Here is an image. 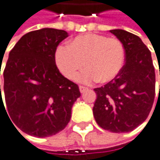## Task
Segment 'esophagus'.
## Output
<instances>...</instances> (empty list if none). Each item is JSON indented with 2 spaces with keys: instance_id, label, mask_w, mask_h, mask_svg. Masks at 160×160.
<instances>
[{
  "instance_id": "esophagus-1",
  "label": "esophagus",
  "mask_w": 160,
  "mask_h": 160,
  "mask_svg": "<svg viewBox=\"0 0 160 160\" xmlns=\"http://www.w3.org/2000/svg\"><path fill=\"white\" fill-rule=\"evenodd\" d=\"M86 90H88V88H87V87H85V86H79V92H81L82 94V93H84Z\"/></svg>"
}]
</instances>
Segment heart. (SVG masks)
Returning <instances> with one entry per match:
<instances>
[{
    "mask_svg": "<svg viewBox=\"0 0 160 160\" xmlns=\"http://www.w3.org/2000/svg\"><path fill=\"white\" fill-rule=\"evenodd\" d=\"M125 60L123 43L117 38L98 33L77 36L69 41L68 47L59 46L55 51L56 65L69 79H74L84 64L86 69L78 77L83 82L112 81L123 69Z\"/></svg>",
    "mask_w": 160,
    "mask_h": 160,
    "instance_id": "1",
    "label": "heart"
}]
</instances>
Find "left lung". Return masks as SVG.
<instances>
[{
	"label": "left lung",
	"instance_id": "8db88e82",
	"mask_svg": "<svg viewBox=\"0 0 160 160\" xmlns=\"http://www.w3.org/2000/svg\"><path fill=\"white\" fill-rule=\"evenodd\" d=\"M124 45L126 63L119 75L94 91L93 113L98 125L111 132H130L149 115L155 99L156 75L150 50L125 30L110 31Z\"/></svg>",
	"mask_w": 160,
	"mask_h": 160
}]
</instances>
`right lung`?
Listing matches in <instances>:
<instances>
[{
    "mask_svg": "<svg viewBox=\"0 0 160 160\" xmlns=\"http://www.w3.org/2000/svg\"><path fill=\"white\" fill-rule=\"evenodd\" d=\"M67 36L65 31L52 28L32 31L9 53L3 70L6 108L11 121L31 136L44 138L62 131L81 97L78 85L64 78L55 63L56 48ZM1 105L4 108L0 85Z\"/></svg>",
    "mask_w": 160,
    "mask_h": 160,
    "instance_id": "right-lung-1",
    "label": "right lung"
}]
</instances>
